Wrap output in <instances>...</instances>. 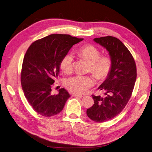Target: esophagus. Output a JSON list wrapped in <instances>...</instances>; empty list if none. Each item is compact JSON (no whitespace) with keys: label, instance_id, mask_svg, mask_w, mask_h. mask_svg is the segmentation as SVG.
<instances>
[{"label":"esophagus","instance_id":"1","mask_svg":"<svg viewBox=\"0 0 152 152\" xmlns=\"http://www.w3.org/2000/svg\"><path fill=\"white\" fill-rule=\"evenodd\" d=\"M72 95L73 96H76V97H80V98H82L83 96H82V95H77V94H72Z\"/></svg>","mask_w":152,"mask_h":152}]
</instances>
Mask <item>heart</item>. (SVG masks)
<instances>
[{
  "instance_id": "obj_1",
  "label": "heart",
  "mask_w": 152,
  "mask_h": 152,
  "mask_svg": "<svg viewBox=\"0 0 152 152\" xmlns=\"http://www.w3.org/2000/svg\"><path fill=\"white\" fill-rule=\"evenodd\" d=\"M78 53L90 63L89 71L97 79L104 80L108 77L112 67V58L109 56H100L99 48L91 45L82 47L78 50ZM73 64V56L71 53H67L61 61V69L66 74H68L72 71ZM95 84V78L92 76L77 75L64 81L67 88L77 94H85Z\"/></svg>"
}]
</instances>
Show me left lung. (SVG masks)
<instances>
[{
  "mask_svg": "<svg viewBox=\"0 0 152 152\" xmlns=\"http://www.w3.org/2000/svg\"><path fill=\"white\" fill-rule=\"evenodd\" d=\"M94 40L106 48L112 61L109 75L99 88L105 91V96L92 95L94 104L86 110L90 119L103 122L119 114L128 104L136 80V66L131 52L118 38L107 36Z\"/></svg>",
  "mask_w": 152,
  "mask_h": 152,
  "instance_id": "8db88e82",
  "label": "left lung"
}]
</instances>
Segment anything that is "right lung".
<instances>
[{"mask_svg":"<svg viewBox=\"0 0 152 152\" xmlns=\"http://www.w3.org/2000/svg\"><path fill=\"white\" fill-rule=\"evenodd\" d=\"M83 40L69 35L52 34L34 42L28 48L21 83L24 96L38 114L52 117L62 110L70 95L63 88L57 95H52V86L58 75L62 57Z\"/></svg>","mask_w":152,"mask_h":152,"instance_id":"add662e5","label":"right lung"}]
</instances>
